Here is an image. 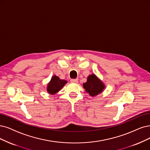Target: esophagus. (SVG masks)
<instances>
[{"label": "esophagus", "instance_id": "obj_1", "mask_svg": "<svg viewBox=\"0 0 150 150\" xmlns=\"http://www.w3.org/2000/svg\"><path fill=\"white\" fill-rule=\"evenodd\" d=\"M70 81H71V83H78L79 80L77 79H71V80H70Z\"/></svg>", "mask_w": 150, "mask_h": 150}]
</instances>
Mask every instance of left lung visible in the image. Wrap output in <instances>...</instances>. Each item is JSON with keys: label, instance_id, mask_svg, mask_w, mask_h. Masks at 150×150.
<instances>
[{"label": "left lung", "instance_id": "1", "mask_svg": "<svg viewBox=\"0 0 150 150\" xmlns=\"http://www.w3.org/2000/svg\"><path fill=\"white\" fill-rule=\"evenodd\" d=\"M86 91L90 96H96L101 93L104 88V85L99 80L95 75L92 74L88 76L87 81L83 84Z\"/></svg>", "mask_w": 150, "mask_h": 150}]
</instances>
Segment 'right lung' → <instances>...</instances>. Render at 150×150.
Wrapping results in <instances>:
<instances>
[{"label": "right lung", "mask_w": 150, "mask_h": 150, "mask_svg": "<svg viewBox=\"0 0 150 150\" xmlns=\"http://www.w3.org/2000/svg\"><path fill=\"white\" fill-rule=\"evenodd\" d=\"M67 83V81L64 80H60L58 76L54 75L52 77L51 81L47 85V92L51 94V95H54L57 93L59 90H61L65 84Z\"/></svg>", "instance_id": "obj_1"}]
</instances>
